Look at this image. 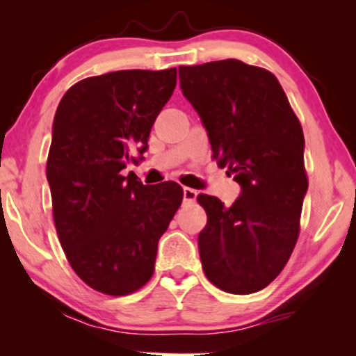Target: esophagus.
<instances>
[{
  "mask_svg": "<svg viewBox=\"0 0 356 356\" xmlns=\"http://www.w3.org/2000/svg\"><path fill=\"white\" fill-rule=\"evenodd\" d=\"M196 196H197V191L193 188H183V199L186 202H194L196 201Z\"/></svg>",
  "mask_w": 356,
  "mask_h": 356,
  "instance_id": "1",
  "label": "esophagus"
}]
</instances>
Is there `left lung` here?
Here are the masks:
<instances>
[{
    "instance_id": "8db88e82",
    "label": "left lung",
    "mask_w": 356,
    "mask_h": 356,
    "mask_svg": "<svg viewBox=\"0 0 356 356\" xmlns=\"http://www.w3.org/2000/svg\"><path fill=\"white\" fill-rule=\"evenodd\" d=\"M179 87L207 131L218 167L241 186L227 207L199 194L204 274L235 295L266 289L290 259L308 178L305 138L280 82L240 60L179 66Z\"/></svg>"
}]
</instances>
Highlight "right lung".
<instances>
[{
    "instance_id": "right-lung-1",
    "label": "right lung",
    "mask_w": 356,
    "mask_h": 356,
    "mask_svg": "<svg viewBox=\"0 0 356 356\" xmlns=\"http://www.w3.org/2000/svg\"><path fill=\"white\" fill-rule=\"evenodd\" d=\"M177 86V67L87 77L63 95L53 120L47 179L63 251L102 293H133L155 269L157 245L183 201L173 181L147 186L129 163Z\"/></svg>"
}]
</instances>
